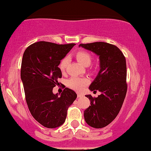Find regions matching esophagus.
Masks as SVG:
<instances>
[{
	"instance_id": "1",
	"label": "esophagus",
	"mask_w": 151,
	"mask_h": 151,
	"mask_svg": "<svg viewBox=\"0 0 151 151\" xmlns=\"http://www.w3.org/2000/svg\"><path fill=\"white\" fill-rule=\"evenodd\" d=\"M83 97V94H81V93H78V98H81Z\"/></svg>"
}]
</instances>
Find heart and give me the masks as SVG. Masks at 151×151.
Segmentation results:
<instances>
[{"label":"heart","instance_id":"obj_1","mask_svg":"<svg viewBox=\"0 0 151 151\" xmlns=\"http://www.w3.org/2000/svg\"><path fill=\"white\" fill-rule=\"evenodd\" d=\"M76 58L84 66H89L92 62V56L87 51H80L76 53ZM69 63V58L68 57L61 59L59 64V68L61 72H65L67 66ZM88 80L86 78L72 77L68 80V86L73 90L80 91L83 87L88 84Z\"/></svg>","mask_w":151,"mask_h":151}]
</instances>
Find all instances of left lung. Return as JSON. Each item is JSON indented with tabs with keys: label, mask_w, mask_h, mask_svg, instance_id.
<instances>
[{
	"label": "left lung",
	"mask_w": 151,
	"mask_h": 151,
	"mask_svg": "<svg viewBox=\"0 0 151 151\" xmlns=\"http://www.w3.org/2000/svg\"><path fill=\"white\" fill-rule=\"evenodd\" d=\"M79 47L99 57L100 71L89 89L99 91L97 98L86 95L91 106L83 115L87 124L95 128L106 127L115 119L124 102L127 91L125 57L116 46L105 42L80 44Z\"/></svg>",
	"instance_id": "1"
}]
</instances>
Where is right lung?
<instances>
[{
  "label": "right lung",
  "instance_id": "obj_1",
  "mask_svg": "<svg viewBox=\"0 0 151 151\" xmlns=\"http://www.w3.org/2000/svg\"><path fill=\"white\" fill-rule=\"evenodd\" d=\"M75 45L39 41L24 52L21 78L26 102L33 117L46 128L62 125L68 108L77 98L76 93L68 88L60 96L53 93V88L58 84V79L62 76L59 64Z\"/></svg>",
  "mask_w": 151,
  "mask_h": 151
}]
</instances>
